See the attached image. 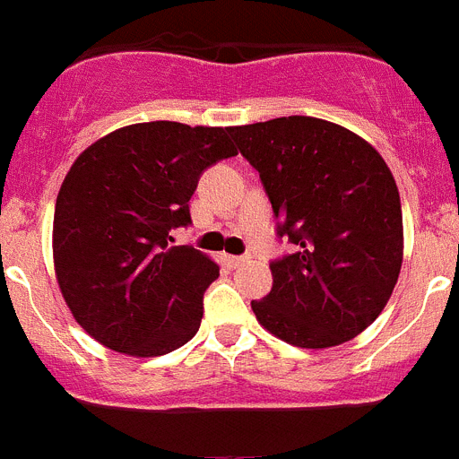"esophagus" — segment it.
I'll list each match as a JSON object with an SVG mask.
<instances>
[{
	"mask_svg": "<svg viewBox=\"0 0 459 459\" xmlns=\"http://www.w3.org/2000/svg\"><path fill=\"white\" fill-rule=\"evenodd\" d=\"M250 257H232V255H225V262L230 266H241V264H246V262H248Z\"/></svg>",
	"mask_w": 459,
	"mask_h": 459,
	"instance_id": "34e87169",
	"label": "esophagus"
}]
</instances>
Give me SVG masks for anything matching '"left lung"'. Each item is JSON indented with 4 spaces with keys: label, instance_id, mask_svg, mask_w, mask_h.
I'll return each instance as SVG.
<instances>
[{
    "label": "left lung",
    "instance_id": "1",
    "mask_svg": "<svg viewBox=\"0 0 459 459\" xmlns=\"http://www.w3.org/2000/svg\"><path fill=\"white\" fill-rule=\"evenodd\" d=\"M259 172L294 255L271 264L273 287L253 301L271 335L326 350L363 333L386 307L403 269V206L370 142L317 117L230 126Z\"/></svg>",
    "mask_w": 459,
    "mask_h": 459
}]
</instances>
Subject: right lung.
I'll return each instance as SVG.
<instances>
[{"mask_svg": "<svg viewBox=\"0 0 459 459\" xmlns=\"http://www.w3.org/2000/svg\"><path fill=\"white\" fill-rule=\"evenodd\" d=\"M237 156L227 128L147 121L108 133L68 169L55 204L52 259L75 322L112 351L152 359L179 350L202 322L209 255L168 246L190 222L200 174Z\"/></svg>", "mask_w": 459, "mask_h": 459, "instance_id": "obj_1", "label": "right lung"}]
</instances>
